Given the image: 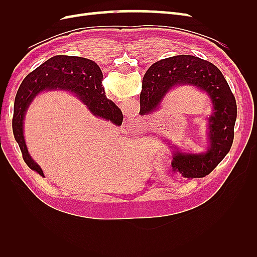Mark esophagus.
<instances>
[{
	"label": "esophagus",
	"mask_w": 257,
	"mask_h": 257,
	"mask_svg": "<svg viewBox=\"0 0 257 257\" xmlns=\"http://www.w3.org/2000/svg\"><path fill=\"white\" fill-rule=\"evenodd\" d=\"M125 124H126L127 128H133V127L135 126L136 121H134V119H127V120L125 121Z\"/></svg>",
	"instance_id": "1"
}]
</instances>
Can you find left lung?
Returning <instances> with one entry per match:
<instances>
[{
	"label": "left lung",
	"mask_w": 257,
	"mask_h": 257,
	"mask_svg": "<svg viewBox=\"0 0 257 257\" xmlns=\"http://www.w3.org/2000/svg\"><path fill=\"white\" fill-rule=\"evenodd\" d=\"M184 85L205 92L211 102L212 113L207 124V150L193 154L181 151L168 141L163 142L172 148L174 173L184 178H203L220 164L234 141L237 104L220 69L206 60L186 54L157 62L144 76L139 113L147 115L159 110L169 91Z\"/></svg>",
	"instance_id": "left-lung-1"
}]
</instances>
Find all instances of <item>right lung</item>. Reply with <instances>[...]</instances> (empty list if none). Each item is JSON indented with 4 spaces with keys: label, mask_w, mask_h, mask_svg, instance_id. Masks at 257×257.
<instances>
[{
    "label": "right lung",
    "mask_w": 257,
    "mask_h": 257,
    "mask_svg": "<svg viewBox=\"0 0 257 257\" xmlns=\"http://www.w3.org/2000/svg\"><path fill=\"white\" fill-rule=\"evenodd\" d=\"M103 73L94 61L69 56H56L35 68L23 79L15 98L13 132L27 165L41 176L44 173L31 157L23 135L27 110L37 94L43 91L63 90L75 94L95 116L108 121L123 120L122 111L105 95Z\"/></svg>",
    "instance_id": "1"
}]
</instances>
